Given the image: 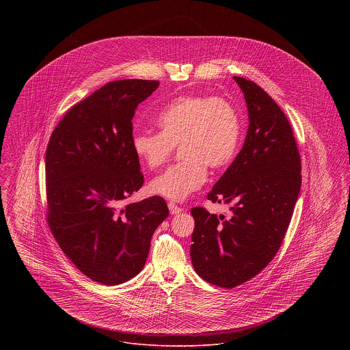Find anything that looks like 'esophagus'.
I'll list each match as a JSON object with an SVG mask.
<instances>
[{"label": "esophagus", "mask_w": 350, "mask_h": 350, "mask_svg": "<svg viewBox=\"0 0 350 350\" xmlns=\"http://www.w3.org/2000/svg\"><path fill=\"white\" fill-rule=\"evenodd\" d=\"M167 207H169V211L172 215H177V214H181L183 211V207L177 206L174 202H169L167 203Z\"/></svg>", "instance_id": "obj_1"}]
</instances>
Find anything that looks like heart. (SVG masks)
<instances>
[{"label":"heart","instance_id":"1","mask_svg":"<svg viewBox=\"0 0 350 350\" xmlns=\"http://www.w3.org/2000/svg\"><path fill=\"white\" fill-rule=\"evenodd\" d=\"M160 133H133L135 156L150 169L167 163L181 146L183 161L167 167L150 183L152 194L186 200L207 178V167L220 170L232 163L240 144L241 124L232 103L213 96H183L157 116Z\"/></svg>","mask_w":350,"mask_h":350}]
</instances>
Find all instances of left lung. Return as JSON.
<instances>
[{
  "label": "left lung",
  "instance_id": "8db88e82",
  "mask_svg": "<svg viewBox=\"0 0 350 350\" xmlns=\"http://www.w3.org/2000/svg\"><path fill=\"white\" fill-rule=\"evenodd\" d=\"M233 79L244 93L250 127L243 148L207 196L231 204V217L194 207L190 247L200 278L226 288L250 281L277 254L301 185L299 150L281 107L257 83Z\"/></svg>",
  "mask_w": 350,
  "mask_h": 350
}]
</instances>
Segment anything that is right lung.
Segmentation results:
<instances>
[{"label": "right lung", "mask_w": 350, "mask_h": 350, "mask_svg": "<svg viewBox=\"0 0 350 350\" xmlns=\"http://www.w3.org/2000/svg\"><path fill=\"white\" fill-rule=\"evenodd\" d=\"M159 85H103L68 111L46 150L52 234L83 274L107 286L140 273L150 237L169 215L161 197L122 206L144 183L131 144L135 110Z\"/></svg>", "instance_id": "right-lung-1"}]
</instances>
